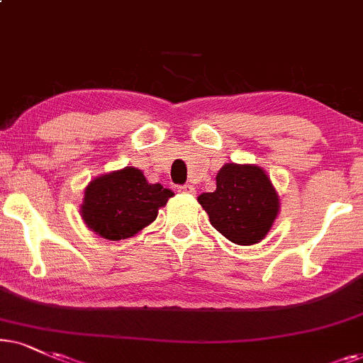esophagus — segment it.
Here are the masks:
<instances>
[{
  "instance_id": "1",
  "label": "esophagus",
  "mask_w": 363,
  "mask_h": 363,
  "mask_svg": "<svg viewBox=\"0 0 363 363\" xmlns=\"http://www.w3.org/2000/svg\"><path fill=\"white\" fill-rule=\"evenodd\" d=\"M179 192H184V194H196V187L191 184H184V186H179L177 187Z\"/></svg>"
}]
</instances>
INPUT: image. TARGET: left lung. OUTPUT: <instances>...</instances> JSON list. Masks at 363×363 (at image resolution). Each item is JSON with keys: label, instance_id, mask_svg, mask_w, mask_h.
I'll return each mask as SVG.
<instances>
[{"label": "left lung", "instance_id": "left-lung-1", "mask_svg": "<svg viewBox=\"0 0 363 363\" xmlns=\"http://www.w3.org/2000/svg\"><path fill=\"white\" fill-rule=\"evenodd\" d=\"M197 203L226 240L241 246L264 240L279 213L273 182L255 164H224L216 176V191L203 192Z\"/></svg>", "mask_w": 363, "mask_h": 363}]
</instances>
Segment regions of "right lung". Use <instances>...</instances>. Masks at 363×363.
<instances>
[{"label":"right lung","instance_id":"obj_1","mask_svg":"<svg viewBox=\"0 0 363 363\" xmlns=\"http://www.w3.org/2000/svg\"><path fill=\"white\" fill-rule=\"evenodd\" d=\"M174 192L150 184L137 167L95 177L84 192L80 214L86 228L110 241L127 240L155 221Z\"/></svg>","mask_w":363,"mask_h":363}]
</instances>
